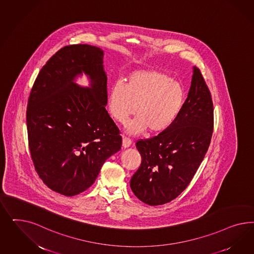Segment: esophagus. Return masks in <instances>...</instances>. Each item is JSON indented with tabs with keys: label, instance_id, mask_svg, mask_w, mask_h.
I'll use <instances>...</instances> for the list:
<instances>
[{
	"label": "esophagus",
	"instance_id": "34e87169",
	"mask_svg": "<svg viewBox=\"0 0 254 254\" xmlns=\"http://www.w3.org/2000/svg\"><path fill=\"white\" fill-rule=\"evenodd\" d=\"M131 143H132V140H131L130 138L124 137L123 142H122V145H123L124 148H127V147L130 146Z\"/></svg>",
	"mask_w": 254,
	"mask_h": 254
}]
</instances>
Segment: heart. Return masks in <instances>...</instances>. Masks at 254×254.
<instances>
[{
    "instance_id": "heart-1",
    "label": "heart",
    "mask_w": 254,
    "mask_h": 254,
    "mask_svg": "<svg viewBox=\"0 0 254 254\" xmlns=\"http://www.w3.org/2000/svg\"><path fill=\"white\" fill-rule=\"evenodd\" d=\"M185 102V91L177 81L155 69L130 73L125 85L116 84L109 95V109L116 121L124 123L135 111L138 114L127 125L129 134L166 130L174 123Z\"/></svg>"
}]
</instances>
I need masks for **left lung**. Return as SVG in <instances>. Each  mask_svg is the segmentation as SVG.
Returning <instances> with one entry per match:
<instances>
[{
	"label": "left lung",
	"mask_w": 254,
	"mask_h": 254,
	"mask_svg": "<svg viewBox=\"0 0 254 254\" xmlns=\"http://www.w3.org/2000/svg\"><path fill=\"white\" fill-rule=\"evenodd\" d=\"M214 126L211 94L199 69L182 111L169 128L138 139L141 164L131 178L132 192L150 206L175 199L190 185L208 152Z\"/></svg>",
	"instance_id": "8db88e82"
}]
</instances>
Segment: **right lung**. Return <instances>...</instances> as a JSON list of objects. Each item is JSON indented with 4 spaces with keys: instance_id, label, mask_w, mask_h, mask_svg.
Returning a JSON list of instances; mask_svg holds the SVG:
<instances>
[{
    "instance_id": "obj_1",
    "label": "right lung",
    "mask_w": 254,
    "mask_h": 254,
    "mask_svg": "<svg viewBox=\"0 0 254 254\" xmlns=\"http://www.w3.org/2000/svg\"><path fill=\"white\" fill-rule=\"evenodd\" d=\"M103 51L88 45L64 46L41 69L26 112L34 169L44 184L66 196L94 184L106 159L122 146L120 130L106 110ZM82 72L91 89L73 83Z\"/></svg>"
}]
</instances>
